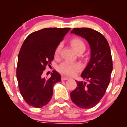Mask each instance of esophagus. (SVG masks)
<instances>
[{"instance_id": "34e87169", "label": "esophagus", "mask_w": 127, "mask_h": 127, "mask_svg": "<svg viewBox=\"0 0 127 127\" xmlns=\"http://www.w3.org/2000/svg\"><path fill=\"white\" fill-rule=\"evenodd\" d=\"M69 78L68 77H67L65 76H62V81H66V80H68L69 79Z\"/></svg>"}]
</instances>
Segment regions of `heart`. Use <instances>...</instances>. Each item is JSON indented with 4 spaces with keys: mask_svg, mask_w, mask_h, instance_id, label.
Instances as JSON below:
<instances>
[{
    "mask_svg": "<svg viewBox=\"0 0 127 127\" xmlns=\"http://www.w3.org/2000/svg\"><path fill=\"white\" fill-rule=\"evenodd\" d=\"M70 43L73 48L77 53L81 51H84L85 49V45L84 41L81 39L75 38L72 39L70 41ZM62 44H59L57 46L55 51V54L56 55L59 54L60 52ZM81 68V66L79 64L76 63H73L70 62H64L62 63L59 67V70L62 73L68 76L74 75L76 73L79 71Z\"/></svg>",
    "mask_w": 127,
    "mask_h": 127,
    "instance_id": "b5f03b06",
    "label": "heart"
}]
</instances>
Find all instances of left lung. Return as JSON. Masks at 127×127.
<instances>
[{"instance_id": "obj_1", "label": "left lung", "mask_w": 127, "mask_h": 127, "mask_svg": "<svg viewBox=\"0 0 127 127\" xmlns=\"http://www.w3.org/2000/svg\"><path fill=\"white\" fill-rule=\"evenodd\" d=\"M71 33L87 40L91 56L81 74L87 82L76 81L77 87L71 92L70 98L78 107L90 109L100 101L110 82L113 69L110 46L103 34L92 29L75 28Z\"/></svg>"}]
</instances>
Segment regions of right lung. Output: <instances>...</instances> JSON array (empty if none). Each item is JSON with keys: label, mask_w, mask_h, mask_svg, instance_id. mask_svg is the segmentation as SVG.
Wrapping results in <instances>:
<instances>
[{"label": "right lung", "mask_w": 127, "mask_h": 127, "mask_svg": "<svg viewBox=\"0 0 127 127\" xmlns=\"http://www.w3.org/2000/svg\"><path fill=\"white\" fill-rule=\"evenodd\" d=\"M70 30L43 29L29 34L23 42L18 54L17 78L20 93L29 105L40 108L51 99L54 85L60 82L61 76L55 70L49 78H43L42 73Z\"/></svg>", "instance_id": "add662e5"}]
</instances>
